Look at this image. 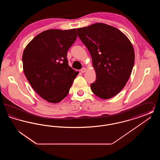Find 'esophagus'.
I'll return each mask as SVG.
<instances>
[{
	"label": "esophagus",
	"mask_w": 160,
	"mask_h": 160,
	"mask_svg": "<svg viewBox=\"0 0 160 160\" xmlns=\"http://www.w3.org/2000/svg\"><path fill=\"white\" fill-rule=\"evenodd\" d=\"M86 68H83L81 69V72H82V73L85 72H86Z\"/></svg>",
	"instance_id": "obj_1"
}]
</instances>
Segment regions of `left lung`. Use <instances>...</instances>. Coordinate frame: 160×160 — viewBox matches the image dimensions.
I'll return each instance as SVG.
<instances>
[{"mask_svg": "<svg viewBox=\"0 0 160 160\" xmlns=\"http://www.w3.org/2000/svg\"><path fill=\"white\" fill-rule=\"evenodd\" d=\"M77 34L91 54L97 79L92 91L103 99L116 95L131 74L135 54L128 37L117 28L97 23L77 28Z\"/></svg>", "mask_w": 160, "mask_h": 160, "instance_id": "1", "label": "left lung"}]
</instances>
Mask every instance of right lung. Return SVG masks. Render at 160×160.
Instances as JSON below:
<instances>
[{
	"label": "right lung",
	"mask_w": 160,
	"mask_h": 160,
	"mask_svg": "<svg viewBox=\"0 0 160 160\" xmlns=\"http://www.w3.org/2000/svg\"><path fill=\"white\" fill-rule=\"evenodd\" d=\"M77 37L76 29H48L37 35L24 50L25 76L34 91L48 102L64 99L78 74L67 59Z\"/></svg>",
	"instance_id": "add662e5"
}]
</instances>
